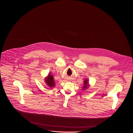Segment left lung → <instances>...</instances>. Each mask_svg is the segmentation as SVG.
<instances>
[{
    "instance_id": "8db88e82",
    "label": "left lung",
    "mask_w": 133,
    "mask_h": 133,
    "mask_svg": "<svg viewBox=\"0 0 133 133\" xmlns=\"http://www.w3.org/2000/svg\"><path fill=\"white\" fill-rule=\"evenodd\" d=\"M88 79H85V80L84 81V85L82 87V90H85L87 89H88V88L89 87V82H88Z\"/></svg>"
}]
</instances>
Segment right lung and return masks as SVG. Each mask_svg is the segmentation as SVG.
<instances>
[{"instance_id":"obj_1","label":"right lung","mask_w":133,"mask_h":133,"mask_svg":"<svg viewBox=\"0 0 133 133\" xmlns=\"http://www.w3.org/2000/svg\"><path fill=\"white\" fill-rule=\"evenodd\" d=\"M45 82L50 88H52L55 86V82L54 80V77L50 73H49L47 76L45 77Z\"/></svg>"}]
</instances>
